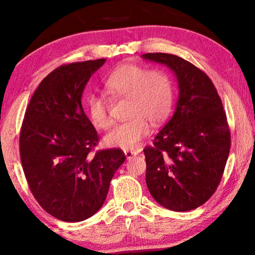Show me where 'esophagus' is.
<instances>
[{
	"instance_id": "34e87169",
	"label": "esophagus",
	"mask_w": 255,
	"mask_h": 255,
	"mask_svg": "<svg viewBox=\"0 0 255 255\" xmlns=\"http://www.w3.org/2000/svg\"><path fill=\"white\" fill-rule=\"evenodd\" d=\"M125 155H126V158L127 159H130L132 157H135L137 153L136 152H132V150H125Z\"/></svg>"
}]
</instances>
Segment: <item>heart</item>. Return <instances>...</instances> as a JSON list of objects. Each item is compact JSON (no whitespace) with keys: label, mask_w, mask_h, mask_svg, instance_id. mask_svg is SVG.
I'll return each mask as SVG.
<instances>
[{"label":"heart","mask_w":255,"mask_h":255,"mask_svg":"<svg viewBox=\"0 0 255 255\" xmlns=\"http://www.w3.org/2000/svg\"><path fill=\"white\" fill-rule=\"evenodd\" d=\"M103 89L112 100L127 99L125 123L115 126L103 138L109 147L135 149L149 132V123L157 125L170 114L173 91L171 80L158 70L147 71L136 64H123L105 80ZM86 111L98 129L110 127L109 103L100 93H91L86 99Z\"/></svg>","instance_id":"heart-1"}]
</instances>
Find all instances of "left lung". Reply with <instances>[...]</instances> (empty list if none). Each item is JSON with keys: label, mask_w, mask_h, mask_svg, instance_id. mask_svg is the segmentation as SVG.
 Segmentation results:
<instances>
[{"label": "left lung", "mask_w": 255, "mask_h": 255, "mask_svg": "<svg viewBox=\"0 0 255 255\" xmlns=\"http://www.w3.org/2000/svg\"><path fill=\"white\" fill-rule=\"evenodd\" d=\"M141 57L173 72L179 98L172 118L153 147H145L146 184L164 208L188 211L204 205L221 182L231 148L225 111L213 82L175 55L148 53Z\"/></svg>", "instance_id": "left-lung-1"}]
</instances>
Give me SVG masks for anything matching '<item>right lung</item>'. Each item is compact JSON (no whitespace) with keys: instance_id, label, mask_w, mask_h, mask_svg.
<instances>
[{"instance_id":"add662e5","label":"right lung","mask_w":255,"mask_h":255,"mask_svg":"<svg viewBox=\"0 0 255 255\" xmlns=\"http://www.w3.org/2000/svg\"><path fill=\"white\" fill-rule=\"evenodd\" d=\"M106 58L56 68L38 86L20 132V156L33 197L63 222H82L105 202L110 181L125 162L122 149L89 153L98 133L82 107L90 77Z\"/></svg>"}]
</instances>
